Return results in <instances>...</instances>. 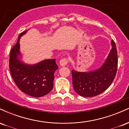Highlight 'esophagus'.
<instances>
[{"instance_id":"obj_1","label":"esophagus","mask_w":129,"mask_h":129,"mask_svg":"<svg viewBox=\"0 0 129 129\" xmlns=\"http://www.w3.org/2000/svg\"><path fill=\"white\" fill-rule=\"evenodd\" d=\"M67 63H68V60L67 58L62 59H60V66L62 67L66 66V65L67 64Z\"/></svg>"}]
</instances>
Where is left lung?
<instances>
[{
	"instance_id": "1",
	"label": "left lung",
	"mask_w": 129,
	"mask_h": 129,
	"mask_svg": "<svg viewBox=\"0 0 129 129\" xmlns=\"http://www.w3.org/2000/svg\"><path fill=\"white\" fill-rule=\"evenodd\" d=\"M112 49L99 69L88 72L72 71L73 87L81 96L93 97L105 91L110 85L116 76L118 56L115 43L111 41Z\"/></svg>"
}]
</instances>
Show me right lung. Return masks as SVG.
I'll list each match as a JSON object with an SVG mask.
<instances>
[{
    "instance_id": "obj_1",
    "label": "right lung",
    "mask_w": 129,
    "mask_h": 129,
    "mask_svg": "<svg viewBox=\"0 0 129 129\" xmlns=\"http://www.w3.org/2000/svg\"><path fill=\"white\" fill-rule=\"evenodd\" d=\"M27 31L19 35L17 42L10 52V72L13 80L22 92L33 97H42L53 88L54 73L58 69L55 59H45L33 65L26 64L19 59L20 38Z\"/></svg>"
}]
</instances>
